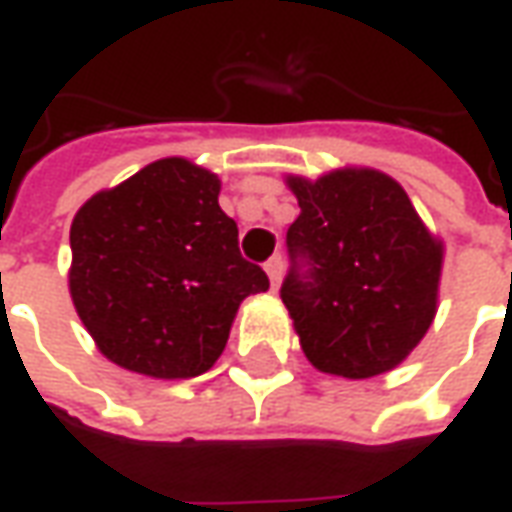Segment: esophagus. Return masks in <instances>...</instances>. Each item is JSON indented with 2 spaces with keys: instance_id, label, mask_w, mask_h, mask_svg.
Here are the masks:
<instances>
[{
  "instance_id": "1",
  "label": "esophagus",
  "mask_w": 512,
  "mask_h": 512,
  "mask_svg": "<svg viewBox=\"0 0 512 512\" xmlns=\"http://www.w3.org/2000/svg\"><path fill=\"white\" fill-rule=\"evenodd\" d=\"M282 271H285V260H282V255H274L266 263V274H268V279H271V285H279Z\"/></svg>"
}]
</instances>
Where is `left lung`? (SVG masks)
I'll list each match as a JSON object with an SVG mask.
<instances>
[{
    "label": "left lung",
    "instance_id": "8db88e82",
    "mask_svg": "<svg viewBox=\"0 0 512 512\" xmlns=\"http://www.w3.org/2000/svg\"><path fill=\"white\" fill-rule=\"evenodd\" d=\"M299 219L279 296L321 373L381 376L406 359L436 315L441 244L408 194L376 169L288 178Z\"/></svg>",
    "mask_w": 512,
    "mask_h": 512
}]
</instances>
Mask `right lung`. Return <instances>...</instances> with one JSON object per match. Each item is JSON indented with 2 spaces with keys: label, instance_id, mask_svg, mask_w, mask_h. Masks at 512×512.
Listing matches in <instances>:
<instances>
[{
  "label": "right lung",
  "instance_id": "obj_1",
  "mask_svg": "<svg viewBox=\"0 0 512 512\" xmlns=\"http://www.w3.org/2000/svg\"><path fill=\"white\" fill-rule=\"evenodd\" d=\"M71 296L106 359L194 378L222 356L238 304L268 290L219 208V178L161 158L87 200L71 224Z\"/></svg>",
  "mask_w": 512,
  "mask_h": 512
}]
</instances>
